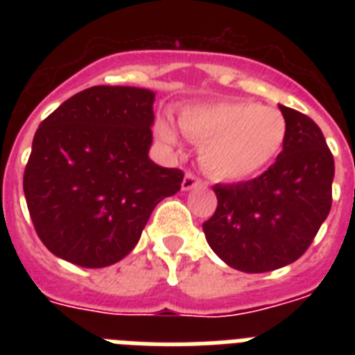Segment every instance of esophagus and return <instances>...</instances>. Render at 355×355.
<instances>
[{"label": "esophagus", "mask_w": 355, "mask_h": 355, "mask_svg": "<svg viewBox=\"0 0 355 355\" xmlns=\"http://www.w3.org/2000/svg\"><path fill=\"white\" fill-rule=\"evenodd\" d=\"M197 186H206L200 178H197L193 175V173H186V177H184L182 180V189L184 191H189V189L197 188Z\"/></svg>", "instance_id": "obj_1"}]
</instances>
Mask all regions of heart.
<instances>
[{
	"label": "heart",
	"instance_id": "obj_1",
	"mask_svg": "<svg viewBox=\"0 0 355 355\" xmlns=\"http://www.w3.org/2000/svg\"><path fill=\"white\" fill-rule=\"evenodd\" d=\"M180 128L200 145V164L217 180L241 182L263 173L284 149L287 123L278 108L256 101H217L188 107ZM156 132L166 144L177 141L171 123L160 121Z\"/></svg>",
	"mask_w": 355,
	"mask_h": 355
}]
</instances>
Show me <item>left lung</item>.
Returning <instances> with one entry per match:
<instances>
[{
    "label": "left lung",
    "mask_w": 355,
    "mask_h": 355,
    "mask_svg": "<svg viewBox=\"0 0 355 355\" xmlns=\"http://www.w3.org/2000/svg\"><path fill=\"white\" fill-rule=\"evenodd\" d=\"M284 149L259 177L216 184V214L202 225L211 250L232 269L269 272L297 261L330 214L336 164L313 119L282 107Z\"/></svg>",
    "instance_id": "left-lung-1"
}]
</instances>
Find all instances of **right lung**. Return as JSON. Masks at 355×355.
<instances>
[{"instance_id":"add662e5","label":"right lung","mask_w":355,"mask_h":355,"mask_svg":"<svg viewBox=\"0 0 355 355\" xmlns=\"http://www.w3.org/2000/svg\"><path fill=\"white\" fill-rule=\"evenodd\" d=\"M155 92L92 86L49 114L33 138L24 193L55 256L99 269L127 256L184 173L149 158Z\"/></svg>"}]
</instances>
